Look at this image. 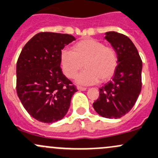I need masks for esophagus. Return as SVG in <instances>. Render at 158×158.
I'll use <instances>...</instances> for the list:
<instances>
[{"label":"esophagus","instance_id":"esophagus-1","mask_svg":"<svg viewBox=\"0 0 158 158\" xmlns=\"http://www.w3.org/2000/svg\"><path fill=\"white\" fill-rule=\"evenodd\" d=\"M77 89L79 91H86L87 90V88H85V87H81V86H78Z\"/></svg>","mask_w":158,"mask_h":158}]
</instances>
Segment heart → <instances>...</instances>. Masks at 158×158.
<instances>
[{"label":"heart","instance_id":"b5f03b06","mask_svg":"<svg viewBox=\"0 0 158 158\" xmlns=\"http://www.w3.org/2000/svg\"><path fill=\"white\" fill-rule=\"evenodd\" d=\"M60 64L66 77L73 79L84 67L85 69L76 77L77 83L89 85L105 82L114 76L118 56L115 49L105 46L104 43L94 39H85L73 46V51L63 50Z\"/></svg>","mask_w":158,"mask_h":158}]
</instances>
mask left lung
I'll return each mask as SVG.
<instances>
[{
	"label": "left lung",
	"instance_id": "1",
	"mask_svg": "<svg viewBox=\"0 0 158 158\" xmlns=\"http://www.w3.org/2000/svg\"><path fill=\"white\" fill-rule=\"evenodd\" d=\"M104 39L118 56V65L112 80L99 89L94 110L103 117L120 118L135 105L142 90V61L135 44L127 35L107 31Z\"/></svg>",
	"mask_w": 158,
	"mask_h": 158
}]
</instances>
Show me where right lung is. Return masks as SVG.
<instances>
[{"label":"right lung","mask_w":158,"mask_h":158,"mask_svg":"<svg viewBox=\"0 0 158 158\" xmlns=\"http://www.w3.org/2000/svg\"><path fill=\"white\" fill-rule=\"evenodd\" d=\"M76 39L71 35L39 32L21 51L16 64V92L24 108L40 122L64 117L77 89L63 74L60 53Z\"/></svg>","instance_id":"obj_1"}]
</instances>
